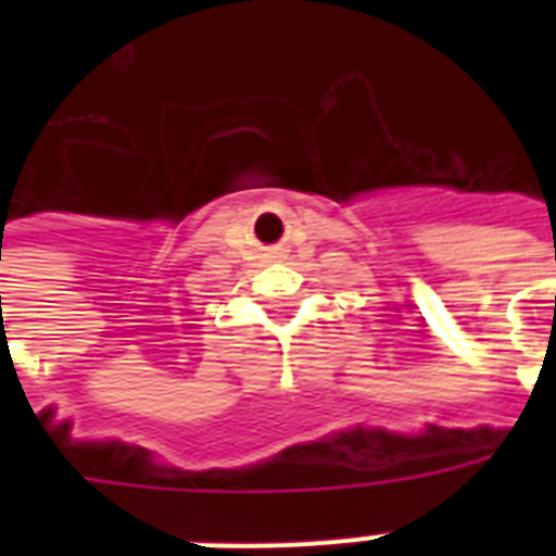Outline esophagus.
<instances>
[{
	"instance_id": "1",
	"label": "esophagus",
	"mask_w": 556,
	"mask_h": 556,
	"mask_svg": "<svg viewBox=\"0 0 556 556\" xmlns=\"http://www.w3.org/2000/svg\"><path fill=\"white\" fill-rule=\"evenodd\" d=\"M282 256H286V251H282V248H270L268 251V260H282Z\"/></svg>"
}]
</instances>
